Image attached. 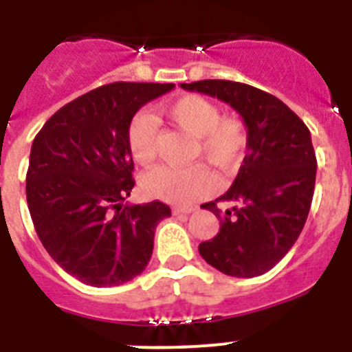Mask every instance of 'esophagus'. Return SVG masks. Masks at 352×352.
<instances>
[{"label":"esophagus","mask_w":352,"mask_h":352,"mask_svg":"<svg viewBox=\"0 0 352 352\" xmlns=\"http://www.w3.org/2000/svg\"><path fill=\"white\" fill-rule=\"evenodd\" d=\"M194 211V208H173V214H188Z\"/></svg>","instance_id":"34e87169"}]
</instances>
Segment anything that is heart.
Wrapping results in <instances>:
<instances>
[{
  "label": "heart",
  "mask_w": 352,
  "mask_h": 352,
  "mask_svg": "<svg viewBox=\"0 0 352 352\" xmlns=\"http://www.w3.org/2000/svg\"><path fill=\"white\" fill-rule=\"evenodd\" d=\"M160 111L182 132L195 139L194 157H203L220 170H234L247 151V129L243 121L220 116L219 105L199 95H186L162 105ZM126 144L139 166H149L157 157V120L139 113L130 121ZM214 179L206 166H160L142 176L144 195L170 204H190L213 190Z\"/></svg>",
  "instance_id": "heart-1"
}]
</instances>
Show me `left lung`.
<instances>
[{"label":"left lung","mask_w":352,"mask_h":352,"mask_svg":"<svg viewBox=\"0 0 352 352\" xmlns=\"http://www.w3.org/2000/svg\"><path fill=\"white\" fill-rule=\"evenodd\" d=\"M182 88L217 96L247 125L248 153L234 183L201 206L217 214L220 231L199 254L229 276L263 275L291 250L309 217L317 170L310 130L284 102L248 84L206 79ZM219 200L236 206L222 214Z\"/></svg>","instance_id":"8db88e82"}]
</instances>
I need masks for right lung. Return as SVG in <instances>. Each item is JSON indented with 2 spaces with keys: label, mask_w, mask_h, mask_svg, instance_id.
Instances as JSON below:
<instances>
[{
  "label": "right lung",
  "mask_w": 352,
  "mask_h": 352,
  "mask_svg": "<svg viewBox=\"0 0 352 352\" xmlns=\"http://www.w3.org/2000/svg\"><path fill=\"white\" fill-rule=\"evenodd\" d=\"M173 88L105 84L63 105L36 133L26 174L31 220L49 256L82 284H125L148 266L170 208L123 204L135 185L126 130L142 105Z\"/></svg>",
  "instance_id": "obj_1"
}]
</instances>
